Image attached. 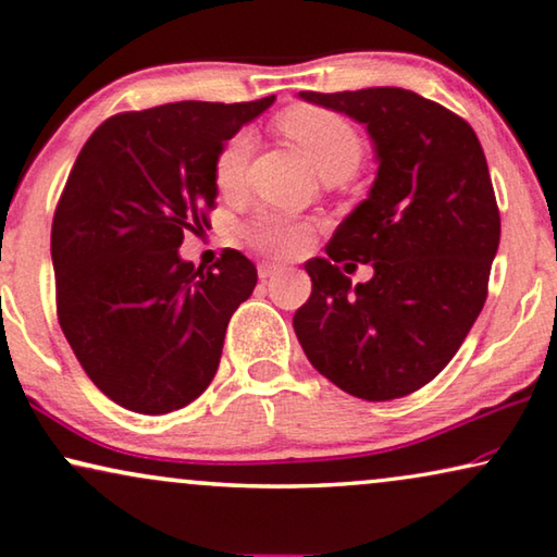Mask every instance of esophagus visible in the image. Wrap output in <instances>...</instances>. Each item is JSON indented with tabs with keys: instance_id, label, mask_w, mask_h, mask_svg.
I'll list each match as a JSON object with an SVG mask.
<instances>
[{
	"instance_id": "1",
	"label": "esophagus",
	"mask_w": 557,
	"mask_h": 557,
	"mask_svg": "<svg viewBox=\"0 0 557 557\" xmlns=\"http://www.w3.org/2000/svg\"><path fill=\"white\" fill-rule=\"evenodd\" d=\"M277 272H282V264H277V262H260V264H258V275H260L262 280L275 277Z\"/></svg>"
}]
</instances>
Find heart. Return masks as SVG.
<instances>
[{
	"label": "heart",
	"mask_w": 557,
	"mask_h": 557,
	"mask_svg": "<svg viewBox=\"0 0 557 557\" xmlns=\"http://www.w3.org/2000/svg\"><path fill=\"white\" fill-rule=\"evenodd\" d=\"M280 128L297 146H302V151L310 156V161L324 178L330 175H347L349 178L364 156V144H361L357 128L334 111L297 106V109L282 113ZM250 153L252 136L247 131H237L220 146L213 161V181L220 193L233 196L243 188ZM243 235L262 252L275 255V258H295L310 245L312 227L305 220L282 213H260L245 225Z\"/></svg>",
	"instance_id": "b5f03b06"
}]
</instances>
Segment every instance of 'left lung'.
Here are the masks:
<instances>
[{"label": "left lung", "mask_w": 557, "mask_h": 557, "mask_svg": "<svg viewBox=\"0 0 557 557\" xmlns=\"http://www.w3.org/2000/svg\"><path fill=\"white\" fill-rule=\"evenodd\" d=\"M299 99L364 123L379 168L369 198L326 243L330 260L305 262L312 295L295 334L342 392L399 399L454 359L488 297L500 243L488 163L469 123L406 88ZM342 259L372 261L375 277L351 288Z\"/></svg>", "instance_id": "1"}]
</instances>
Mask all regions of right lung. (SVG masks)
<instances>
[{"instance_id":"1","label":"right lung","mask_w":557,"mask_h":557,"mask_svg":"<svg viewBox=\"0 0 557 557\" xmlns=\"http://www.w3.org/2000/svg\"><path fill=\"white\" fill-rule=\"evenodd\" d=\"M272 101L116 113L69 173L51 223L59 324L86 376L123 409L158 417L213 382L258 270L231 247L196 270L178 247L208 227L220 146Z\"/></svg>"}]
</instances>
